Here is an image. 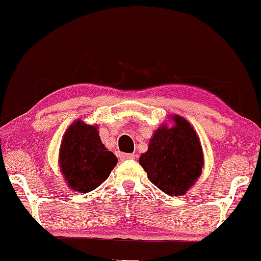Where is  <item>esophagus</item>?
Here are the masks:
<instances>
[{
  "label": "esophagus",
  "mask_w": 261,
  "mask_h": 261,
  "mask_svg": "<svg viewBox=\"0 0 261 261\" xmlns=\"http://www.w3.org/2000/svg\"><path fill=\"white\" fill-rule=\"evenodd\" d=\"M134 158H135V155L132 154V153H122V154L120 155L121 160H132Z\"/></svg>",
  "instance_id": "34e87169"
}]
</instances>
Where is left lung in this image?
<instances>
[{
	"label": "left lung",
	"mask_w": 261,
	"mask_h": 261,
	"mask_svg": "<svg viewBox=\"0 0 261 261\" xmlns=\"http://www.w3.org/2000/svg\"><path fill=\"white\" fill-rule=\"evenodd\" d=\"M172 119V128L156 129L139 163L156 188L166 195L179 196L201 176L203 153L191 124L180 116Z\"/></svg>",
	"instance_id": "8db88e82"
}]
</instances>
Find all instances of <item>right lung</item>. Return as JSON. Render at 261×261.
Wrapping results in <instances>:
<instances>
[{
	"label": "right lung",
	"instance_id": "obj_1",
	"mask_svg": "<svg viewBox=\"0 0 261 261\" xmlns=\"http://www.w3.org/2000/svg\"><path fill=\"white\" fill-rule=\"evenodd\" d=\"M59 164L71 189L89 192L109 177L117 158L102 144L97 128L78 120L64 135Z\"/></svg>",
	"mask_w": 261,
	"mask_h": 261
}]
</instances>
